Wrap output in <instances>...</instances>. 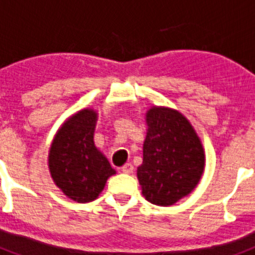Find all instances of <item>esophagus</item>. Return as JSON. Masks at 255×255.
Returning <instances> with one entry per match:
<instances>
[{
	"instance_id": "obj_1",
	"label": "esophagus",
	"mask_w": 255,
	"mask_h": 255,
	"mask_svg": "<svg viewBox=\"0 0 255 255\" xmlns=\"http://www.w3.org/2000/svg\"><path fill=\"white\" fill-rule=\"evenodd\" d=\"M132 170H134V167H132L131 163H125L123 167H121V171H123L124 173H128V175L132 173Z\"/></svg>"
}]
</instances>
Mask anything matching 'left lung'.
<instances>
[{
  "label": "left lung",
  "instance_id": "obj_1",
  "mask_svg": "<svg viewBox=\"0 0 255 255\" xmlns=\"http://www.w3.org/2000/svg\"><path fill=\"white\" fill-rule=\"evenodd\" d=\"M145 124L143 163L136 170L141 194L155 206H172L190 194L203 175V144L190 121L173 108L153 106Z\"/></svg>",
  "mask_w": 255,
  "mask_h": 255
}]
</instances>
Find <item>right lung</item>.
<instances>
[{"mask_svg": "<svg viewBox=\"0 0 255 255\" xmlns=\"http://www.w3.org/2000/svg\"><path fill=\"white\" fill-rule=\"evenodd\" d=\"M98 114L84 108L66 119L48 152V168L57 188L78 203L97 199L107 179L116 173L94 144Z\"/></svg>", "mask_w": 255, "mask_h": 255, "instance_id": "right-lung-1", "label": "right lung"}]
</instances>
